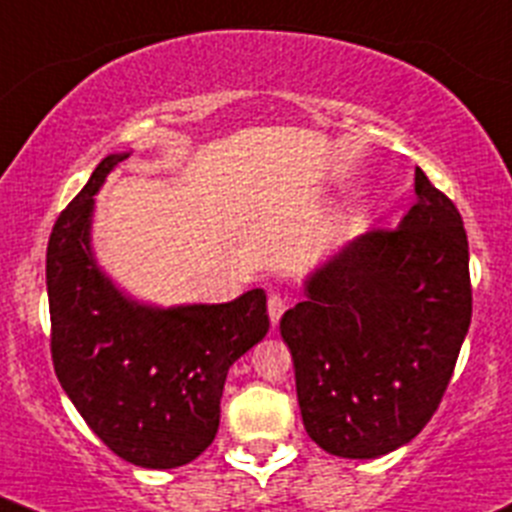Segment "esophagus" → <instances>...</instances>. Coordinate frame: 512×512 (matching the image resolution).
Segmentation results:
<instances>
[{
    "label": "esophagus",
    "mask_w": 512,
    "mask_h": 512,
    "mask_svg": "<svg viewBox=\"0 0 512 512\" xmlns=\"http://www.w3.org/2000/svg\"><path fill=\"white\" fill-rule=\"evenodd\" d=\"M285 308H288V303H285V298L280 293H270V298H267V313H270V321L272 326H278V321L283 318Z\"/></svg>",
    "instance_id": "esophagus-1"
}]
</instances>
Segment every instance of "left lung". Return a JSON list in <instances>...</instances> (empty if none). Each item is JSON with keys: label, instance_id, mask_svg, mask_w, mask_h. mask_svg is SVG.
Masks as SVG:
<instances>
[{"label": "left lung", "instance_id": "left-lung-1", "mask_svg": "<svg viewBox=\"0 0 512 512\" xmlns=\"http://www.w3.org/2000/svg\"><path fill=\"white\" fill-rule=\"evenodd\" d=\"M417 204L305 280L280 321L305 432L348 460L389 455L437 412L472 318L470 250L455 204L414 171Z\"/></svg>", "mask_w": 512, "mask_h": 512}]
</instances>
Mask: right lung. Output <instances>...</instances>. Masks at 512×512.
Wrapping results in <instances>:
<instances>
[{
  "label": "right lung",
  "mask_w": 512,
  "mask_h": 512,
  "mask_svg": "<svg viewBox=\"0 0 512 512\" xmlns=\"http://www.w3.org/2000/svg\"><path fill=\"white\" fill-rule=\"evenodd\" d=\"M128 156H105L52 227V366L108 450L131 465L171 470L212 444L229 366L265 338L270 318L260 288L232 303L159 308L113 285L90 247L93 197Z\"/></svg>",
  "instance_id": "right-lung-1"
}]
</instances>
